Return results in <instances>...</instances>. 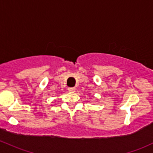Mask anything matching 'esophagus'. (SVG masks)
I'll use <instances>...</instances> for the list:
<instances>
[{
    "label": "esophagus",
    "instance_id": "1",
    "mask_svg": "<svg viewBox=\"0 0 153 153\" xmlns=\"http://www.w3.org/2000/svg\"><path fill=\"white\" fill-rule=\"evenodd\" d=\"M68 91L70 92H75V87H69Z\"/></svg>",
    "mask_w": 153,
    "mask_h": 153
}]
</instances>
